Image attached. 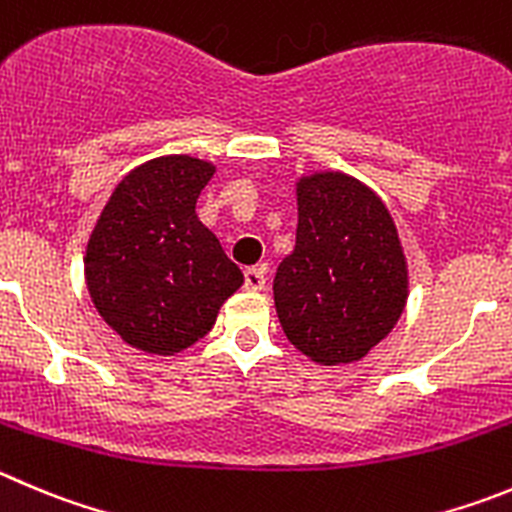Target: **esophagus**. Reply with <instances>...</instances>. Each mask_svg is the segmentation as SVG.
<instances>
[{
	"mask_svg": "<svg viewBox=\"0 0 512 512\" xmlns=\"http://www.w3.org/2000/svg\"><path fill=\"white\" fill-rule=\"evenodd\" d=\"M245 288L257 293L265 288V267H247L245 270Z\"/></svg>",
	"mask_w": 512,
	"mask_h": 512,
	"instance_id": "1",
	"label": "esophagus"
}]
</instances>
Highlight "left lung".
Returning a JSON list of instances; mask_svg holds the SVG:
<instances>
[{
  "instance_id": "obj_1",
  "label": "left lung",
  "mask_w": 512,
  "mask_h": 512,
  "mask_svg": "<svg viewBox=\"0 0 512 512\" xmlns=\"http://www.w3.org/2000/svg\"><path fill=\"white\" fill-rule=\"evenodd\" d=\"M295 194V247L272 280L280 326L313 364H356L407 308L409 265L394 217L343 171L298 176Z\"/></svg>"
}]
</instances>
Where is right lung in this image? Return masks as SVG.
Instances as JSON below:
<instances>
[{"instance_id":"right-lung-1","label":"right lung","mask_w":512,"mask_h":512,"mask_svg":"<svg viewBox=\"0 0 512 512\" xmlns=\"http://www.w3.org/2000/svg\"><path fill=\"white\" fill-rule=\"evenodd\" d=\"M214 171L197 156H156L123 176L90 232L83 257L90 300L123 343L148 356L194 346L245 283L197 217Z\"/></svg>"}]
</instances>
